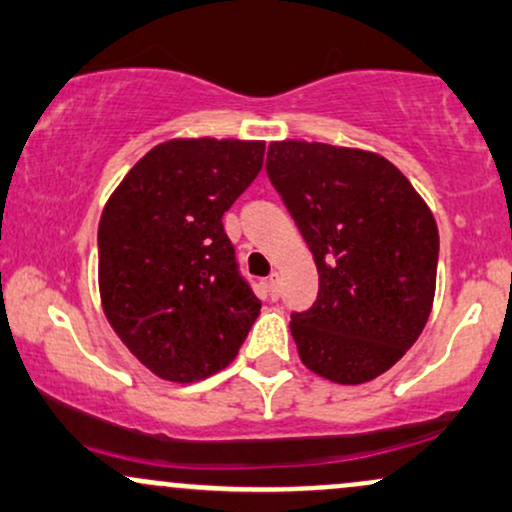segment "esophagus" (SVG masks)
<instances>
[{"label":"esophagus","instance_id":"1","mask_svg":"<svg viewBox=\"0 0 512 512\" xmlns=\"http://www.w3.org/2000/svg\"><path fill=\"white\" fill-rule=\"evenodd\" d=\"M281 276H279V272H272L269 274V279H267V286H269V293H272V298H279V293H281Z\"/></svg>","mask_w":512,"mask_h":512}]
</instances>
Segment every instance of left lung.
<instances>
[{"mask_svg":"<svg viewBox=\"0 0 512 512\" xmlns=\"http://www.w3.org/2000/svg\"><path fill=\"white\" fill-rule=\"evenodd\" d=\"M267 175L320 274L315 303L291 313L301 361L332 383L378 378L431 313L436 219L411 182L368 151L274 142Z\"/></svg>","mask_w":512,"mask_h":512,"instance_id":"8db88e82","label":"left lung"}]
</instances>
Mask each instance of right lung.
<instances>
[{
  "mask_svg": "<svg viewBox=\"0 0 512 512\" xmlns=\"http://www.w3.org/2000/svg\"><path fill=\"white\" fill-rule=\"evenodd\" d=\"M262 161L264 142L175 139L151 149L105 204V315L158 378L192 383L226 368L260 315L221 219Z\"/></svg>",
  "mask_w": 512,
  "mask_h": 512,
  "instance_id": "1",
  "label": "right lung"
}]
</instances>
